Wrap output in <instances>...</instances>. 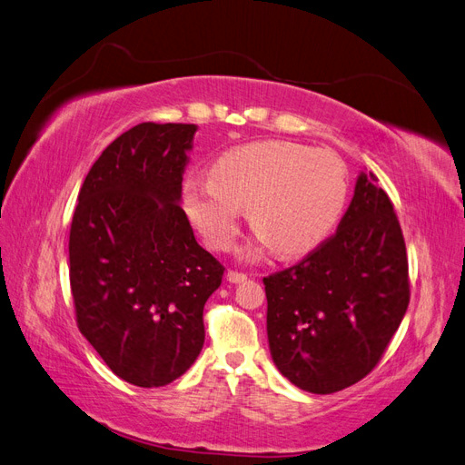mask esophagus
<instances>
[{
  "mask_svg": "<svg viewBox=\"0 0 465 465\" xmlns=\"http://www.w3.org/2000/svg\"><path fill=\"white\" fill-rule=\"evenodd\" d=\"M225 278H228V282H232V284H242V282L247 281V274L237 272V271H228V274H225Z\"/></svg>",
  "mask_w": 465,
  "mask_h": 465,
  "instance_id": "34e87169",
  "label": "esophagus"
}]
</instances>
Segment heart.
<instances>
[{"label": "heart", "instance_id": "1", "mask_svg": "<svg viewBox=\"0 0 465 465\" xmlns=\"http://www.w3.org/2000/svg\"><path fill=\"white\" fill-rule=\"evenodd\" d=\"M349 201L342 159L288 140H259L222 152L210 177L183 187V206L212 249L228 251L242 232L245 208L259 245L284 257L320 247L333 233ZM259 249H245V257Z\"/></svg>", "mask_w": 465, "mask_h": 465}]
</instances>
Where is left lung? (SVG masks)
I'll return each instance as SVG.
<instances>
[{
  "mask_svg": "<svg viewBox=\"0 0 465 465\" xmlns=\"http://www.w3.org/2000/svg\"><path fill=\"white\" fill-rule=\"evenodd\" d=\"M262 282L272 362L296 388L335 393L372 372L409 306L403 233L378 179L361 171L337 233Z\"/></svg>",
  "mask_w": 465,
  "mask_h": 465,
  "instance_id": "left-lung-1",
  "label": "left lung"
}]
</instances>
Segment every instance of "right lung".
Masks as SVG:
<instances>
[{
  "label": "right lung",
  "mask_w": 465,
  "mask_h": 465,
  "mask_svg": "<svg viewBox=\"0 0 465 465\" xmlns=\"http://www.w3.org/2000/svg\"><path fill=\"white\" fill-rule=\"evenodd\" d=\"M196 124L142 123L104 150L82 184L70 230L77 327L138 388L183 376L204 344L203 310L223 267L181 208Z\"/></svg>",
  "instance_id": "add662e5"
}]
</instances>
